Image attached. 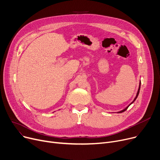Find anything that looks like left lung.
Listing matches in <instances>:
<instances>
[{
	"label": "left lung",
	"instance_id": "8db88e82",
	"mask_svg": "<svg viewBox=\"0 0 160 160\" xmlns=\"http://www.w3.org/2000/svg\"><path fill=\"white\" fill-rule=\"evenodd\" d=\"M140 87H141V82H139V89H138V93H137L136 97H135V98H134V100H133V102H132V103H131L130 104H129V105H128V106H127V108H126L125 109H124V110H122V111H120V112H119L118 113H122V112H124V111H126V110H127V109H128V107H129V106H130V105H131V104H132V103H133V102L134 101H135V100H136V98H137V97H138V95H139V90H140Z\"/></svg>",
	"mask_w": 160,
	"mask_h": 160
}]
</instances>
